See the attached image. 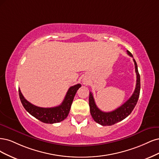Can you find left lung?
<instances>
[{
  "mask_svg": "<svg viewBox=\"0 0 159 159\" xmlns=\"http://www.w3.org/2000/svg\"><path fill=\"white\" fill-rule=\"evenodd\" d=\"M127 54L133 57L132 54L127 51ZM135 63V73L137 75V81H136V86L134 90V93H133L132 96L127 100L124 104H122L120 107H117L115 110L110 111V112H104L101 111L97 106L96 105L94 97L92 93H89V106H90V114L93 117L94 120L98 123V124L102 125H112L116 123L119 122L123 120H124L125 117L129 116L133 110L134 109L135 106L137 104L138 99H139V94H140V75L138 71L137 65L135 60L134 59Z\"/></svg>",
  "mask_w": 159,
  "mask_h": 159,
  "instance_id": "8db88e82",
  "label": "left lung"
}]
</instances>
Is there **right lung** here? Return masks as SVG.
I'll list each match as a JSON object with an SVG mask.
<instances>
[{
	"instance_id": "right-lung-1",
	"label": "right lung",
	"mask_w": 159,
	"mask_h": 159,
	"mask_svg": "<svg viewBox=\"0 0 159 159\" xmlns=\"http://www.w3.org/2000/svg\"><path fill=\"white\" fill-rule=\"evenodd\" d=\"M80 86V84H77L70 87L61 105L53 107H41L34 106L25 99L20 89L18 92L20 101L29 114L45 124H55L62 121L68 116L74 97Z\"/></svg>"
}]
</instances>
